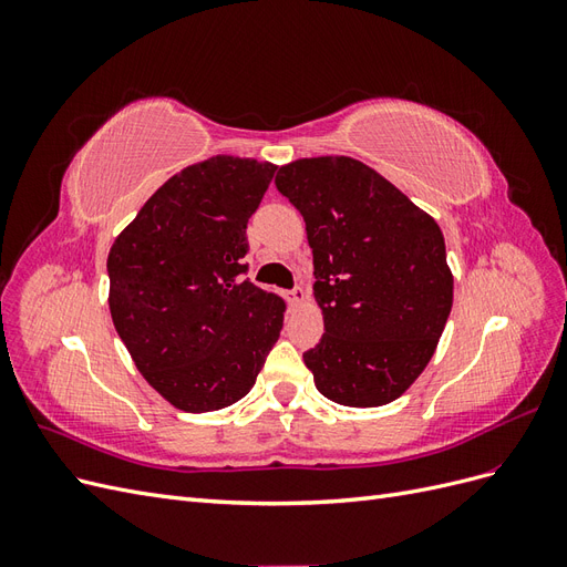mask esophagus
<instances>
[{
    "mask_svg": "<svg viewBox=\"0 0 567 567\" xmlns=\"http://www.w3.org/2000/svg\"><path fill=\"white\" fill-rule=\"evenodd\" d=\"M302 300H305V288H302V286H296V288L288 293V302H290V305H300Z\"/></svg>",
    "mask_w": 567,
    "mask_h": 567,
    "instance_id": "obj_1",
    "label": "esophagus"
}]
</instances>
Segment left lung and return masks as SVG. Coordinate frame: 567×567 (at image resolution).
Masks as SVG:
<instances>
[{"instance_id":"obj_1","label":"left lung","mask_w":567,"mask_h":567,"mask_svg":"<svg viewBox=\"0 0 567 567\" xmlns=\"http://www.w3.org/2000/svg\"><path fill=\"white\" fill-rule=\"evenodd\" d=\"M315 255L323 336L302 354L317 390L381 406L414 383L452 312L454 279L437 221L369 165L305 158L277 173Z\"/></svg>"}]
</instances>
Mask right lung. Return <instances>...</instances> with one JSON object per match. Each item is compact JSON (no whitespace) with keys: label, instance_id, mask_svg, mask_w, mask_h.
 Masks as SVG:
<instances>
[{"label":"right lung","instance_id":"obj_1","mask_svg":"<svg viewBox=\"0 0 567 567\" xmlns=\"http://www.w3.org/2000/svg\"><path fill=\"white\" fill-rule=\"evenodd\" d=\"M277 173L215 156L169 177L109 252L111 317L136 369L182 411L225 409L250 392L286 302L246 274L248 219Z\"/></svg>","mask_w":567,"mask_h":567}]
</instances>
